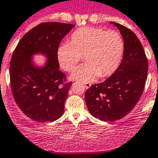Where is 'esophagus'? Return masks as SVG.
<instances>
[{"label": "esophagus", "mask_w": 158, "mask_h": 158, "mask_svg": "<svg viewBox=\"0 0 158 158\" xmlns=\"http://www.w3.org/2000/svg\"><path fill=\"white\" fill-rule=\"evenodd\" d=\"M84 87H85V88H86V89H88V88L91 87V85H90V84H85Z\"/></svg>", "instance_id": "esophagus-1"}]
</instances>
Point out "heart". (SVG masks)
<instances>
[{
    "instance_id": "heart-1",
    "label": "heart",
    "mask_w": 158,
    "mask_h": 158,
    "mask_svg": "<svg viewBox=\"0 0 158 158\" xmlns=\"http://www.w3.org/2000/svg\"><path fill=\"white\" fill-rule=\"evenodd\" d=\"M124 53V42L115 31L98 27H83L72 33L70 43L58 46L59 65L66 71H73L84 56L86 64L70 76L73 80L88 83L98 77L106 78L119 67Z\"/></svg>"
}]
</instances>
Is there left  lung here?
Wrapping results in <instances>:
<instances>
[{"label":"left lung","instance_id":"obj_1","mask_svg":"<svg viewBox=\"0 0 158 158\" xmlns=\"http://www.w3.org/2000/svg\"><path fill=\"white\" fill-rule=\"evenodd\" d=\"M124 42L123 60L116 71L104 82L93 85L85 92L90 113L104 122L121 119L140 98L148 77V64L143 47L135 33L116 22Z\"/></svg>","mask_w":158,"mask_h":158}]
</instances>
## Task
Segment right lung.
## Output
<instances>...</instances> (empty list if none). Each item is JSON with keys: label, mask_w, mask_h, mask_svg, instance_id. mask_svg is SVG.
Instances as JSON below:
<instances>
[{"label": "right lung", "mask_w": 158, "mask_h": 158, "mask_svg": "<svg viewBox=\"0 0 158 158\" xmlns=\"http://www.w3.org/2000/svg\"><path fill=\"white\" fill-rule=\"evenodd\" d=\"M74 26L61 22L40 24L22 37L15 49L9 70L11 91L19 109L31 119L53 122L64 114L72 83L64 84L66 75L59 69L56 51ZM36 55L46 58L42 66L33 60Z\"/></svg>", "instance_id": "add662e5"}]
</instances>
